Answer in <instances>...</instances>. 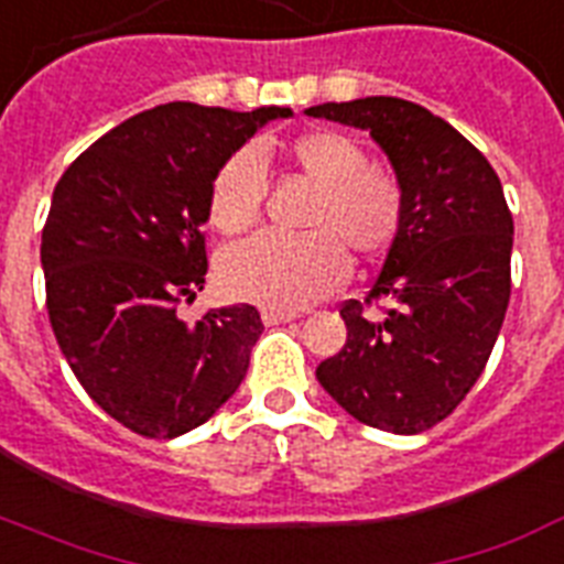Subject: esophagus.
Instances as JSON below:
<instances>
[{"label":"esophagus","mask_w":564,"mask_h":564,"mask_svg":"<svg viewBox=\"0 0 564 564\" xmlns=\"http://www.w3.org/2000/svg\"><path fill=\"white\" fill-rule=\"evenodd\" d=\"M260 318H263V324L267 327H274V324H286L295 318V313H290V310H263L260 313Z\"/></svg>","instance_id":"1"}]
</instances>
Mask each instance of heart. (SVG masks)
Here are the masks:
<instances>
[{
  "mask_svg": "<svg viewBox=\"0 0 564 564\" xmlns=\"http://www.w3.org/2000/svg\"><path fill=\"white\" fill-rule=\"evenodd\" d=\"M240 150L210 182L208 214L223 235H246L263 210V159ZM281 159L315 185L304 228L310 235H260L240 242L219 263L223 286L240 301L269 310H301L336 292L347 278L350 249L377 258L397 237L402 194L388 171L368 164L356 139L338 130H306L283 141Z\"/></svg>",
  "mask_w": 564,
  "mask_h": 564,
  "instance_id": "heart-1",
  "label": "heart"
}]
</instances>
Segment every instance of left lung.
I'll return each instance as SVG.
<instances>
[{
    "mask_svg": "<svg viewBox=\"0 0 564 564\" xmlns=\"http://www.w3.org/2000/svg\"><path fill=\"white\" fill-rule=\"evenodd\" d=\"M386 150L402 217L365 301H345L347 345L318 365L324 391L359 423L416 434L473 391L510 304L512 214L492 164L443 118L402 98L310 107ZM373 300H388L370 316Z\"/></svg>",
    "mask_w": 564,
    "mask_h": 564,
    "instance_id": "left-lung-1",
    "label": "left lung"
}]
</instances>
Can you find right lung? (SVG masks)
Listing matches in <instances>:
<instances>
[{"mask_svg": "<svg viewBox=\"0 0 564 564\" xmlns=\"http://www.w3.org/2000/svg\"><path fill=\"white\" fill-rule=\"evenodd\" d=\"M290 116L162 104L95 141L54 187L40 246L54 336L91 400L141 437L203 425L249 370L263 333L254 306L194 324L176 310L205 286L210 182L263 123Z\"/></svg>", "mask_w": 564, "mask_h": 564, "instance_id": "obj_1", "label": "right lung"}]
</instances>
